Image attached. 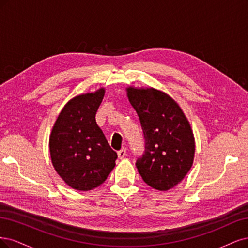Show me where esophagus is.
Returning <instances> with one entry per match:
<instances>
[{"label":"esophagus","mask_w":248,"mask_h":248,"mask_svg":"<svg viewBox=\"0 0 248 248\" xmlns=\"http://www.w3.org/2000/svg\"><path fill=\"white\" fill-rule=\"evenodd\" d=\"M125 155H126V149L124 147H123L121 150L117 151V155L119 158H124L125 156Z\"/></svg>","instance_id":"esophagus-1"}]
</instances>
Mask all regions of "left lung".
Segmentation results:
<instances>
[{
    "instance_id": "left-lung-1",
    "label": "left lung",
    "mask_w": 248,
    "mask_h": 248,
    "mask_svg": "<svg viewBox=\"0 0 248 248\" xmlns=\"http://www.w3.org/2000/svg\"><path fill=\"white\" fill-rule=\"evenodd\" d=\"M144 137V153L136 167L151 187L168 190L186 177L193 166L195 138L182 110L170 95L150 87H127Z\"/></svg>"
}]
</instances>
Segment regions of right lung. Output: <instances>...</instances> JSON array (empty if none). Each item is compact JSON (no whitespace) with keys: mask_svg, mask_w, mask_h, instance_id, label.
I'll return each instance as SVG.
<instances>
[{"mask_svg":"<svg viewBox=\"0 0 248 248\" xmlns=\"http://www.w3.org/2000/svg\"><path fill=\"white\" fill-rule=\"evenodd\" d=\"M105 94L100 89L71 99L55 122L49 138L51 162L69 186L91 190L105 181L117 155L95 123Z\"/></svg>","mask_w":248,"mask_h":248,"instance_id":"right-lung-1","label":"right lung"}]
</instances>
